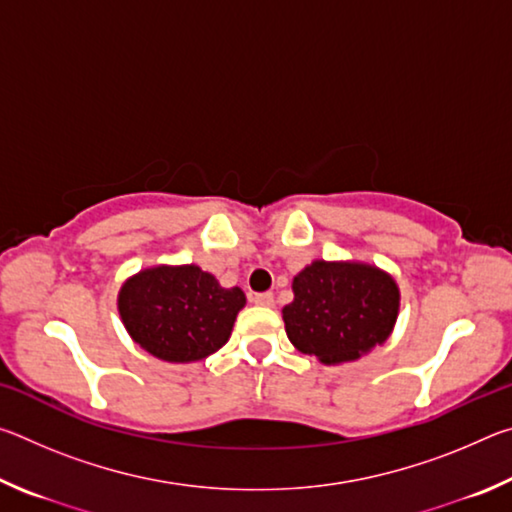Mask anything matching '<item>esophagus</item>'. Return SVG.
Returning <instances> with one entry per match:
<instances>
[{"label": "esophagus", "mask_w": 512, "mask_h": 512, "mask_svg": "<svg viewBox=\"0 0 512 512\" xmlns=\"http://www.w3.org/2000/svg\"><path fill=\"white\" fill-rule=\"evenodd\" d=\"M250 300H253L255 305H259V307H271L273 305V293L271 291L253 293V296H250Z\"/></svg>", "instance_id": "1"}]
</instances>
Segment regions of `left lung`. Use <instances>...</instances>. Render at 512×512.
Instances as JSON below:
<instances>
[{"label": "left lung", "mask_w": 512, "mask_h": 512, "mask_svg": "<svg viewBox=\"0 0 512 512\" xmlns=\"http://www.w3.org/2000/svg\"><path fill=\"white\" fill-rule=\"evenodd\" d=\"M282 309L289 341L323 363L359 359L381 345L397 320L400 291L375 266L314 262L293 280Z\"/></svg>", "instance_id": "8db88e82"}]
</instances>
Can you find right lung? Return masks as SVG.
<instances>
[{
    "mask_svg": "<svg viewBox=\"0 0 512 512\" xmlns=\"http://www.w3.org/2000/svg\"><path fill=\"white\" fill-rule=\"evenodd\" d=\"M244 305V291L223 289L194 264L146 268L119 291L128 334L153 357L171 363L198 361L219 350Z\"/></svg>",
    "mask_w": 512,
    "mask_h": 512,
    "instance_id": "1",
    "label": "right lung"
}]
</instances>
